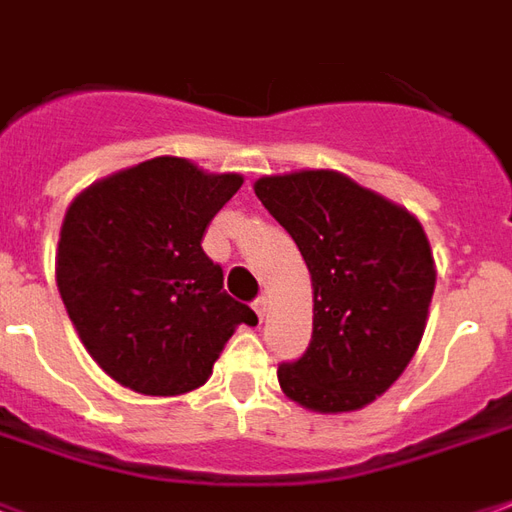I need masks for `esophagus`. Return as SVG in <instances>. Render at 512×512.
<instances>
[{
	"label": "esophagus",
	"mask_w": 512,
	"mask_h": 512,
	"mask_svg": "<svg viewBox=\"0 0 512 512\" xmlns=\"http://www.w3.org/2000/svg\"><path fill=\"white\" fill-rule=\"evenodd\" d=\"M267 306H270V300H267V297H264V295L253 300V311L259 314V320H264V314H267Z\"/></svg>",
	"instance_id": "obj_1"
}]
</instances>
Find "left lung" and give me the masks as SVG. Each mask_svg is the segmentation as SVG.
<instances>
[{
  "instance_id": "1",
  "label": "left lung",
  "mask_w": 512,
  "mask_h": 512,
  "mask_svg": "<svg viewBox=\"0 0 512 512\" xmlns=\"http://www.w3.org/2000/svg\"><path fill=\"white\" fill-rule=\"evenodd\" d=\"M253 190L295 239L314 286L311 342L278 366V383L308 411H358L422 342L436 289L422 223L336 170L264 176Z\"/></svg>"
}]
</instances>
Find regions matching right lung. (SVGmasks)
Instances as JSON below:
<instances>
[{
	"label": "right lung",
	"instance_id": "obj_1",
	"mask_svg": "<svg viewBox=\"0 0 512 512\" xmlns=\"http://www.w3.org/2000/svg\"><path fill=\"white\" fill-rule=\"evenodd\" d=\"M239 187V173L157 157L90 184L68 206L57 289L93 361L126 389L176 397L204 386L234 328L256 322L201 248Z\"/></svg>",
	"mask_w": 512,
	"mask_h": 512
}]
</instances>
